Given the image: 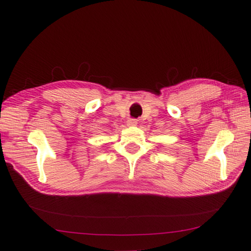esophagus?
<instances>
[{
  "label": "esophagus",
  "instance_id": "1",
  "mask_svg": "<svg viewBox=\"0 0 251 251\" xmlns=\"http://www.w3.org/2000/svg\"><path fill=\"white\" fill-rule=\"evenodd\" d=\"M137 124H138V121L135 119H129L128 121H127V125L128 126H136Z\"/></svg>",
  "mask_w": 251,
  "mask_h": 251
}]
</instances>
